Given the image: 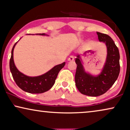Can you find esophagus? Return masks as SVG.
I'll list each match as a JSON object with an SVG mask.
<instances>
[{"instance_id": "1", "label": "esophagus", "mask_w": 130, "mask_h": 130, "mask_svg": "<svg viewBox=\"0 0 130 130\" xmlns=\"http://www.w3.org/2000/svg\"><path fill=\"white\" fill-rule=\"evenodd\" d=\"M69 61H74V57L73 56H71L70 57L68 58Z\"/></svg>"}]
</instances>
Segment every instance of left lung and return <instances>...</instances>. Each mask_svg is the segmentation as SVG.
<instances>
[{"label":"left lung","instance_id":"obj_1","mask_svg":"<svg viewBox=\"0 0 130 130\" xmlns=\"http://www.w3.org/2000/svg\"><path fill=\"white\" fill-rule=\"evenodd\" d=\"M96 33L99 42L105 44L107 53L100 73L95 75L85 70L80 55L75 60L77 64L76 86L81 93L90 96H98L105 93L114 84L120 71V53L114 41L109 35L99 32Z\"/></svg>","mask_w":130,"mask_h":130}]
</instances>
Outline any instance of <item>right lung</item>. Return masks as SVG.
I'll return each mask as SVG.
<instances>
[{
	"mask_svg": "<svg viewBox=\"0 0 130 130\" xmlns=\"http://www.w3.org/2000/svg\"><path fill=\"white\" fill-rule=\"evenodd\" d=\"M36 35L48 36V35L45 34H37ZM18 42L14 44L12 48L11 57L9 62L10 70L14 80L21 89L28 93H41L48 91L54 85L58 73L62 68H63L66 63L64 62L60 64L55 66L49 71L41 75L37 76L26 75L17 69L14 63L13 50Z\"/></svg>",
	"mask_w": 130,
	"mask_h": 130,
	"instance_id": "right-lung-1",
	"label": "right lung"
}]
</instances>
